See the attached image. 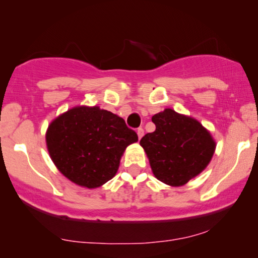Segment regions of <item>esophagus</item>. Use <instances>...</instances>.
<instances>
[{
    "label": "esophagus",
    "mask_w": 258,
    "mask_h": 258,
    "mask_svg": "<svg viewBox=\"0 0 258 258\" xmlns=\"http://www.w3.org/2000/svg\"><path fill=\"white\" fill-rule=\"evenodd\" d=\"M143 135H144V130H143V128H139V129H137V136H139V139H142Z\"/></svg>",
    "instance_id": "esophagus-1"
}]
</instances>
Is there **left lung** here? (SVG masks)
Here are the masks:
<instances>
[{
	"label": "left lung",
	"instance_id": "8db88e82",
	"mask_svg": "<svg viewBox=\"0 0 258 258\" xmlns=\"http://www.w3.org/2000/svg\"><path fill=\"white\" fill-rule=\"evenodd\" d=\"M156 129L140 141L155 177L169 185H183L209 164L215 142L200 122L172 109L154 115Z\"/></svg>",
	"mask_w": 258,
	"mask_h": 258
}]
</instances>
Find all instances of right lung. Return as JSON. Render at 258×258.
I'll list each match as a JSON object with an SVG mask.
<instances>
[{"instance_id":"right-lung-1","label":"right lung","mask_w":258,"mask_h":258,"mask_svg":"<svg viewBox=\"0 0 258 258\" xmlns=\"http://www.w3.org/2000/svg\"><path fill=\"white\" fill-rule=\"evenodd\" d=\"M47 147L58 170L76 184L97 188L114 177L137 134L124 119L98 107L70 109L52 121Z\"/></svg>"}]
</instances>
